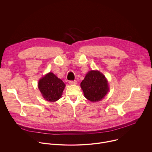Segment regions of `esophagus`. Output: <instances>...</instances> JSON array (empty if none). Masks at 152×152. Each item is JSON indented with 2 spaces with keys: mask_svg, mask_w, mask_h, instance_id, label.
<instances>
[{
  "mask_svg": "<svg viewBox=\"0 0 152 152\" xmlns=\"http://www.w3.org/2000/svg\"><path fill=\"white\" fill-rule=\"evenodd\" d=\"M76 80H70L68 82V83H69V84H70V85H75V84H76Z\"/></svg>",
  "mask_w": 152,
  "mask_h": 152,
  "instance_id": "1",
  "label": "esophagus"
}]
</instances>
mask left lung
I'll return each instance as SVG.
<instances>
[{
    "label": "left lung",
    "instance_id": "8db88e82",
    "mask_svg": "<svg viewBox=\"0 0 152 152\" xmlns=\"http://www.w3.org/2000/svg\"><path fill=\"white\" fill-rule=\"evenodd\" d=\"M85 97L90 101L96 102L102 99L109 88L105 76L98 71L91 70L80 83Z\"/></svg>",
    "mask_w": 152,
    "mask_h": 152
}]
</instances>
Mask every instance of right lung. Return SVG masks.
Returning a JSON list of instances; mask_svg holds the SVG:
<instances>
[{"label":"right lung","mask_w":152,"mask_h":152,"mask_svg":"<svg viewBox=\"0 0 152 152\" xmlns=\"http://www.w3.org/2000/svg\"><path fill=\"white\" fill-rule=\"evenodd\" d=\"M65 87L64 82L52 73H49L40 79L38 87L44 99L55 102L61 97Z\"/></svg>","instance_id":"1"}]
</instances>
